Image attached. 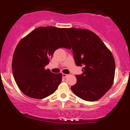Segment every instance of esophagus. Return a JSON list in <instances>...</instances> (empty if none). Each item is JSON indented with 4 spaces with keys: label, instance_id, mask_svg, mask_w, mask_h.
<instances>
[{
    "label": "esophagus",
    "instance_id": "34e87169",
    "mask_svg": "<svg viewBox=\"0 0 130 130\" xmlns=\"http://www.w3.org/2000/svg\"><path fill=\"white\" fill-rule=\"evenodd\" d=\"M67 76H68V74H62V77H63V78H65V77H67Z\"/></svg>",
    "mask_w": 130,
    "mask_h": 130
}]
</instances>
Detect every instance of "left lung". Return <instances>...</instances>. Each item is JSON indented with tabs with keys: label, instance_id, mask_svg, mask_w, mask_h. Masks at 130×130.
Segmentation results:
<instances>
[{
	"label": "left lung",
	"instance_id": "left-lung-1",
	"mask_svg": "<svg viewBox=\"0 0 130 130\" xmlns=\"http://www.w3.org/2000/svg\"><path fill=\"white\" fill-rule=\"evenodd\" d=\"M71 44L76 65L83 67L71 86L73 92L87 101L99 100L109 90L114 81V57L98 35L89 30L65 28Z\"/></svg>",
	"mask_w": 130,
	"mask_h": 130
}]
</instances>
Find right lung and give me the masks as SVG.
Masks as SVG:
<instances>
[{"label": "right lung", "instance_id": "right-lung-1", "mask_svg": "<svg viewBox=\"0 0 130 130\" xmlns=\"http://www.w3.org/2000/svg\"><path fill=\"white\" fill-rule=\"evenodd\" d=\"M63 28L40 27L19 41L13 56V75L19 89L30 98L43 99L53 94L62 82L45 66L55 51L71 49Z\"/></svg>", "mask_w": 130, "mask_h": 130}]
</instances>
